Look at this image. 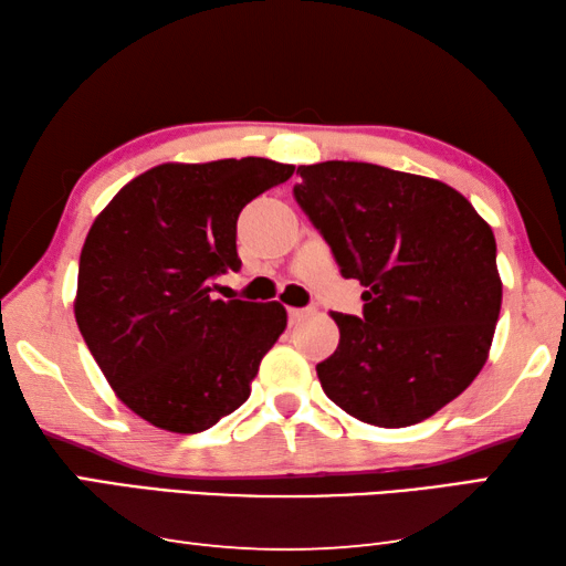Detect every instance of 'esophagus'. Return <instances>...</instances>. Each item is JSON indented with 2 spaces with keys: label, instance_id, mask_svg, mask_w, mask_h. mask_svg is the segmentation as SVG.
<instances>
[{
  "label": "esophagus",
  "instance_id": "esophagus-1",
  "mask_svg": "<svg viewBox=\"0 0 566 566\" xmlns=\"http://www.w3.org/2000/svg\"><path fill=\"white\" fill-rule=\"evenodd\" d=\"M286 314H290V324H296L302 322L304 316H310V310H286Z\"/></svg>",
  "mask_w": 566,
  "mask_h": 566
}]
</instances>
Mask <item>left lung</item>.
<instances>
[{
	"label": "left lung",
	"instance_id": "left-lung-1",
	"mask_svg": "<svg viewBox=\"0 0 566 566\" xmlns=\"http://www.w3.org/2000/svg\"><path fill=\"white\" fill-rule=\"evenodd\" d=\"M294 200L366 292L338 314V346L316 364L324 394L364 423H420L488 361L502 304L490 224L440 180L374 163L300 166Z\"/></svg>",
	"mask_w": 566,
	"mask_h": 566
}]
</instances>
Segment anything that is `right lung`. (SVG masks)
<instances>
[{
  "label": "right lung",
  "mask_w": 566,
  "mask_h": 566,
  "mask_svg": "<svg viewBox=\"0 0 566 566\" xmlns=\"http://www.w3.org/2000/svg\"><path fill=\"white\" fill-rule=\"evenodd\" d=\"M292 172L266 158L166 163L120 188L91 224L78 332L116 396L156 428L200 433L250 398L286 312L218 300L212 282L240 270L244 205Z\"/></svg>",
  "instance_id": "1"
}]
</instances>
